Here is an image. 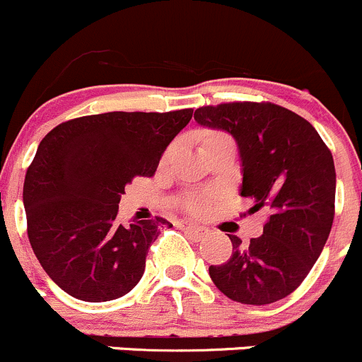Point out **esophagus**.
<instances>
[{"label": "esophagus", "instance_id": "34e87169", "mask_svg": "<svg viewBox=\"0 0 362 362\" xmlns=\"http://www.w3.org/2000/svg\"><path fill=\"white\" fill-rule=\"evenodd\" d=\"M185 228H186V230L189 232V234H193V235H195L197 239H202V238H206V235H207V232H209V230H207L206 227H199V225H192V223H186V225H185Z\"/></svg>", "mask_w": 362, "mask_h": 362}]
</instances>
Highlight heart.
<instances>
[{"label": "heart", "instance_id": "1", "mask_svg": "<svg viewBox=\"0 0 362 362\" xmlns=\"http://www.w3.org/2000/svg\"><path fill=\"white\" fill-rule=\"evenodd\" d=\"M221 139H228V137H227V135H223V134H209L206 137V144H209V142H214V141H221ZM188 207L192 211H199L200 209V206L197 202H192Z\"/></svg>", "mask_w": 362, "mask_h": 362}]
</instances>
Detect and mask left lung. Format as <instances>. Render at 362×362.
Segmentation results:
<instances>
[{
	"label": "left lung",
	"mask_w": 362,
	"mask_h": 362,
	"mask_svg": "<svg viewBox=\"0 0 362 362\" xmlns=\"http://www.w3.org/2000/svg\"><path fill=\"white\" fill-rule=\"evenodd\" d=\"M195 121L234 135L243 162L241 195L269 213L260 238L235 235L232 255L209 266L218 291L243 304L276 303L296 291L324 250L334 220L332 155L304 117L271 102L204 105Z\"/></svg>",
	"instance_id": "1"
}]
</instances>
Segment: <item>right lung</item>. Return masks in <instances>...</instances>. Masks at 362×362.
Masks as SVG:
<instances>
[{"mask_svg":"<svg viewBox=\"0 0 362 362\" xmlns=\"http://www.w3.org/2000/svg\"><path fill=\"white\" fill-rule=\"evenodd\" d=\"M193 109L105 112L52 128L24 180L28 238L59 288L88 303L112 301L141 281L162 216L117 221L124 186L155 176L162 153Z\"/></svg>","mask_w":362,"mask_h":362,"instance_id":"right-lung-1","label":"right lung"}]
</instances>
